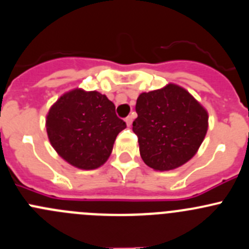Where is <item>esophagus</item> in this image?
<instances>
[{"label": "esophagus", "mask_w": 249, "mask_h": 249, "mask_svg": "<svg viewBox=\"0 0 249 249\" xmlns=\"http://www.w3.org/2000/svg\"><path fill=\"white\" fill-rule=\"evenodd\" d=\"M132 120H134V115H129V117L126 118V119H125V123H126V125L127 126H130V125L132 124Z\"/></svg>", "instance_id": "1"}]
</instances>
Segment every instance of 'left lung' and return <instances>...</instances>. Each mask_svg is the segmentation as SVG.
Returning a JSON list of instances; mask_svg holds the SVG:
<instances>
[{
  "label": "left lung",
  "instance_id": "1",
  "mask_svg": "<svg viewBox=\"0 0 249 249\" xmlns=\"http://www.w3.org/2000/svg\"><path fill=\"white\" fill-rule=\"evenodd\" d=\"M136 113L132 131L139 137L142 160L154 170H173L187 163L208 130L206 108L176 84L142 92Z\"/></svg>",
  "mask_w": 249,
  "mask_h": 249
}]
</instances>
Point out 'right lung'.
<instances>
[{"label":"right lung","mask_w":249,"mask_h":249,"mask_svg":"<svg viewBox=\"0 0 249 249\" xmlns=\"http://www.w3.org/2000/svg\"><path fill=\"white\" fill-rule=\"evenodd\" d=\"M125 127L107 96L83 89L63 93L46 115L47 136L54 151L83 170L97 169L107 161Z\"/></svg>","instance_id":"1"}]
</instances>
